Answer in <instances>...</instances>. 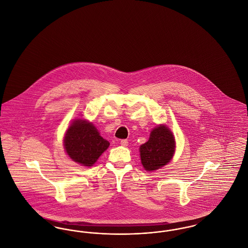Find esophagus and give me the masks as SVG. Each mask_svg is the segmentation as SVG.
I'll return each mask as SVG.
<instances>
[{"mask_svg":"<svg viewBox=\"0 0 248 248\" xmlns=\"http://www.w3.org/2000/svg\"><path fill=\"white\" fill-rule=\"evenodd\" d=\"M120 144H121L122 146H124V147H126V146L128 145V141H127V140H122L120 141Z\"/></svg>","mask_w":248,"mask_h":248,"instance_id":"34e87169","label":"esophagus"}]
</instances>
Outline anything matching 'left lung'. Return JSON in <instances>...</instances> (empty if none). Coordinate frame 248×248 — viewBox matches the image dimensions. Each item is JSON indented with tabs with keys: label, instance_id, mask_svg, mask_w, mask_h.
<instances>
[{
	"label": "left lung",
	"instance_id": "8db88e82",
	"mask_svg": "<svg viewBox=\"0 0 248 248\" xmlns=\"http://www.w3.org/2000/svg\"><path fill=\"white\" fill-rule=\"evenodd\" d=\"M175 139L172 132L165 125L154 128L149 140L140 146L142 165L147 171L157 170L167 163L175 153Z\"/></svg>",
	"mask_w": 248,
	"mask_h": 248
}]
</instances>
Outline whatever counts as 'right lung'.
<instances>
[{
	"label": "right lung",
	"mask_w": 248,
	"mask_h": 248,
	"mask_svg": "<svg viewBox=\"0 0 248 248\" xmlns=\"http://www.w3.org/2000/svg\"><path fill=\"white\" fill-rule=\"evenodd\" d=\"M109 145L91 123L74 121L67 130L64 146L71 159L84 166H92Z\"/></svg>",
	"instance_id": "add662e5"
}]
</instances>
